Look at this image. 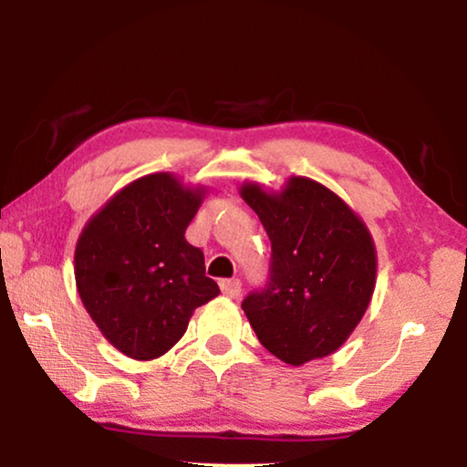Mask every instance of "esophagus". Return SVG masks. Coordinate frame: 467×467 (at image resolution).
I'll return each mask as SVG.
<instances>
[{
  "mask_svg": "<svg viewBox=\"0 0 467 467\" xmlns=\"http://www.w3.org/2000/svg\"><path fill=\"white\" fill-rule=\"evenodd\" d=\"M221 291L223 296L232 297V299H238L240 297V291H242V283L238 278H229V280H221Z\"/></svg>",
  "mask_w": 467,
  "mask_h": 467,
  "instance_id": "34e87169",
  "label": "esophagus"
}]
</instances>
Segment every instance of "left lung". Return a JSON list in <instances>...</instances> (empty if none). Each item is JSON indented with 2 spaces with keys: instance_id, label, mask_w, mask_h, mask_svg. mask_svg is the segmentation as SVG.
<instances>
[{
  "instance_id": "obj_1",
  "label": "left lung",
  "mask_w": 467,
  "mask_h": 467,
  "mask_svg": "<svg viewBox=\"0 0 467 467\" xmlns=\"http://www.w3.org/2000/svg\"><path fill=\"white\" fill-rule=\"evenodd\" d=\"M240 195L272 242L270 278L242 302L259 342L289 366L331 355L374 293L376 248L366 223L304 176H291L280 193L244 182Z\"/></svg>"
}]
</instances>
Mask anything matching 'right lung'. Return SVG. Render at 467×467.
Instances as JSON below:
<instances>
[{"mask_svg": "<svg viewBox=\"0 0 467 467\" xmlns=\"http://www.w3.org/2000/svg\"><path fill=\"white\" fill-rule=\"evenodd\" d=\"M203 189L174 174L138 178L82 229L74 253L80 299L114 348L150 361L174 347L195 308L221 293L203 253L184 240Z\"/></svg>", "mask_w": 467, "mask_h": 467, "instance_id": "add662e5", "label": "right lung"}]
</instances>
